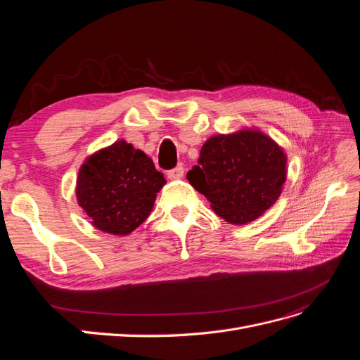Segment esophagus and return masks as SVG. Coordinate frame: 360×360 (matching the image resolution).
<instances>
[{"label": "esophagus", "instance_id": "esophagus-1", "mask_svg": "<svg viewBox=\"0 0 360 360\" xmlns=\"http://www.w3.org/2000/svg\"><path fill=\"white\" fill-rule=\"evenodd\" d=\"M184 176V168L181 165L172 168L168 171V179L171 180H177V179H181Z\"/></svg>", "mask_w": 360, "mask_h": 360}]
</instances>
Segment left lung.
<instances>
[{"mask_svg": "<svg viewBox=\"0 0 360 360\" xmlns=\"http://www.w3.org/2000/svg\"><path fill=\"white\" fill-rule=\"evenodd\" d=\"M287 158L275 141L258 130L217 135L201 147L198 165L188 172L192 186L226 222L255 221L281 195Z\"/></svg>", "mask_w": 360, "mask_h": 360, "instance_id": "8db88e82", "label": "left lung"}]
</instances>
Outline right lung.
I'll return each instance as SVG.
<instances>
[{
  "instance_id": "1",
  "label": "right lung",
  "mask_w": 360,
  "mask_h": 360,
  "mask_svg": "<svg viewBox=\"0 0 360 360\" xmlns=\"http://www.w3.org/2000/svg\"><path fill=\"white\" fill-rule=\"evenodd\" d=\"M165 183L153 160L122 139L85 160L76 198L96 228L126 236L147 219Z\"/></svg>"
}]
</instances>
